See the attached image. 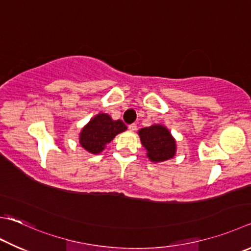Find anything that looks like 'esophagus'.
Wrapping results in <instances>:
<instances>
[{
  "label": "esophagus",
  "instance_id": "esophagus-1",
  "mask_svg": "<svg viewBox=\"0 0 251 251\" xmlns=\"http://www.w3.org/2000/svg\"><path fill=\"white\" fill-rule=\"evenodd\" d=\"M128 129L131 130V131H134V130L137 129V125H136L135 123H134V124H130V125L128 126Z\"/></svg>",
  "mask_w": 251,
  "mask_h": 251
}]
</instances>
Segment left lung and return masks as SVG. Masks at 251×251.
<instances>
[{"label":"left lung","mask_w":251,"mask_h":251,"mask_svg":"<svg viewBox=\"0 0 251 251\" xmlns=\"http://www.w3.org/2000/svg\"><path fill=\"white\" fill-rule=\"evenodd\" d=\"M138 134L141 144L147 150V156L153 162L171 159L176 153V140L166 127L152 125L141 128Z\"/></svg>","instance_id":"left-lung-1"}]
</instances>
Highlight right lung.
Listing matches in <instances>:
<instances>
[{
  "mask_svg": "<svg viewBox=\"0 0 251 251\" xmlns=\"http://www.w3.org/2000/svg\"><path fill=\"white\" fill-rule=\"evenodd\" d=\"M127 129L123 121H113L107 114L101 113L89 122L80 134V144L91 153H99L117 134Z\"/></svg>",
  "mask_w": 251,
  "mask_h": 251,
  "instance_id": "add662e5",
  "label": "right lung"
}]
</instances>
